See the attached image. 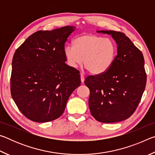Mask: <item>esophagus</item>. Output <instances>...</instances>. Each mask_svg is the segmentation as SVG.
<instances>
[{"label":"esophagus","instance_id":"obj_1","mask_svg":"<svg viewBox=\"0 0 155 155\" xmlns=\"http://www.w3.org/2000/svg\"><path fill=\"white\" fill-rule=\"evenodd\" d=\"M81 81L82 83H83L84 81H85V77H84L83 74H81Z\"/></svg>","mask_w":155,"mask_h":155}]
</instances>
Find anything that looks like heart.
Returning a JSON list of instances; mask_svg holds the SVG:
<instances>
[{
	"instance_id": "obj_1",
	"label": "heart",
	"mask_w": 155,
	"mask_h": 155,
	"mask_svg": "<svg viewBox=\"0 0 155 155\" xmlns=\"http://www.w3.org/2000/svg\"><path fill=\"white\" fill-rule=\"evenodd\" d=\"M73 44L74 46H67L64 50L68 64L77 68L83 62L93 74H101L108 70L116 56L114 41L95 34H83L77 37Z\"/></svg>"
}]
</instances>
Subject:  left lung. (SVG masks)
Instances as JSON below:
<instances>
[{
    "instance_id": "8db88e82",
    "label": "left lung",
    "mask_w": 155,
    "mask_h": 155,
    "mask_svg": "<svg viewBox=\"0 0 155 155\" xmlns=\"http://www.w3.org/2000/svg\"><path fill=\"white\" fill-rule=\"evenodd\" d=\"M111 35L117 45V54L105 72L85 78L90 89L89 107L97 121L114 123L133 114L146 85V73L142 52L124 33L98 31Z\"/></svg>"
}]
</instances>
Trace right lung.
Here are the masks:
<instances>
[{
    "instance_id": "add662e5",
    "label": "right lung",
    "mask_w": 155,
    "mask_h": 155,
    "mask_svg": "<svg viewBox=\"0 0 155 155\" xmlns=\"http://www.w3.org/2000/svg\"><path fill=\"white\" fill-rule=\"evenodd\" d=\"M74 27L33 33L15 51L10 90L21 113L31 121L46 122L64 113L80 72L65 64V43Z\"/></svg>"
}]
</instances>
